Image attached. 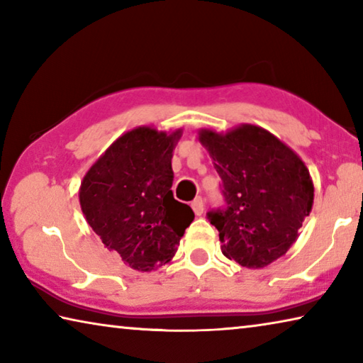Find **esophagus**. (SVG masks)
<instances>
[{"mask_svg": "<svg viewBox=\"0 0 363 363\" xmlns=\"http://www.w3.org/2000/svg\"><path fill=\"white\" fill-rule=\"evenodd\" d=\"M192 210H194L196 216H201V214H203L205 201H203V199H201V196H196V199L192 201Z\"/></svg>", "mask_w": 363, "mask_h": 363, "instance_id": "esophagus-1", "label": "esophagus"}]
</instances>
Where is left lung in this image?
Returning <instances> with one entry per match:
<instances>
[{
	"label": "left lung",
	"instance_id": "8db88e82",
	"mask_svg": "<svg viewBox=\"0 0 363 363\" xmlns=\"http://www.w3.org/2000/svg\"><path fill=\"white\" fill-rule=\"evenodd\" d=\"M220 177L225 208L206 213L219 230L220 251L243 267L259 269L285 255L309 216L314 186L290 147L262 128L200 133Z\"/></svg>",
	"mask_w": 363,
	"mask_h": 363
}]
</instances>
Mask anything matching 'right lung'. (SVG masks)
Segmentation results:
<instances>
[{"mask_svg":"<svg viewBox=\"0 0 363 363\" xmlns=\"http://www.w3.org/2000/svg\"><path fill=\"white\" fill-rule=\"evenodd\" d=\"M181 131L152 128L123 134L86 173L79 205L108 250L139 272L162 267L176 255L192 208L174 200L171 157Z\"/></svg>","mask_w":363,"mask_h":363,"instance_id":"obj_1","label":"right lung"}]
</instances>
